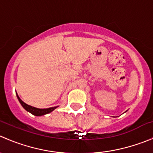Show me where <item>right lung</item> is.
I'll use <instances>...</instances> for the list:
<instances>
[{
	"instance_id": "right-lung-1",
	"label": "right lung",
	"mask_w": 153,
	"mask_h": 153,
	"mask_svg": "<svg viewBox=\"0 0 153 153\" xmlns=\"http://www.w3.org/2000/svg\"><path fill=\"white\" fill-rule=\"evenodd\" d=\"M17 97H18V101H20V103H21V104L22 105L23 107H24L26 110L28 111L30 113H32V115H36V116H41V115H46V114L49 113V112H52L54 109H55L58 106H54V107H50L48 108V109H38V108L33 107V106H29L28 104H25V103L19 98V96H18V95H17Z\"/></svg>"
}]
</instances>
